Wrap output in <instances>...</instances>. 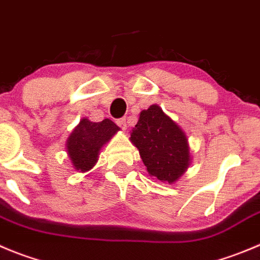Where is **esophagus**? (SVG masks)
<instances>
[{"instance_id":"34e87169","label":"esophagus","mask_w":260,"mask_h":260,"mask_svg":"<svg viewBox=\"0 0 260 260\" xmlns=\"http://www.w3.org/2000/svg\"><path fill=\"white\" fill-rule=\"evenodd\" d=\"M116 123H117L122 130H126V128H127V121H126V118H120V120L116 121Z\"/></svg>"}]
</instances>
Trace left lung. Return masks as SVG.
<instances>
[{
  "instance_id": "obj_1",
  "label": "left lung",
  "mask_w": 260,
  "mask_h": 260,
  "mask_svg": "<svg viewBox=\"0 0 260 260\" xmlns=\"http://www.w3.org/2000/svg\"><path fill=\"white\" fill-rule=\"evenodd\" d=\"M130 142L139 150L148 174L162 182H176L191 163L186 134L158 105L140 112Z\"/></svg>"
}]
</instances>
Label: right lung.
<instances>
[{"label":"right lung","mask_w":260,"mask_h":260,"mask_svg":"<svg viewBox=\"0 0 260 260\" xmlns=\"http://www.w3.org/2000/svg\"><path fill=\"white\" fill-rule=\"evenodd\" d=\"M118 130L120 127L110 118H105L101 122H93L86 117L81 118L66 142V152L73 169L79 172L93 169L101 148L107 144Z\"/></svg>","instance_id":"obj_1"}]
</instances>
